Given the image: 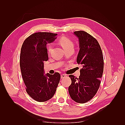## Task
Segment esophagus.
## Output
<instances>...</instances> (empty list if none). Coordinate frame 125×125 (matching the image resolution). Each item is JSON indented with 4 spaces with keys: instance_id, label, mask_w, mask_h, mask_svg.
<instances>
[{
    "instance_id": "34e87169",
    "label": "esophagus",
    "mask_w": 125,
    "mask_h": 125,
    "mask_svg": "<svg viewBox=\"0 0 125 125\" xmlns=\"http://www.w3.org/2000/svg\"><path fill=\"white\" fill-rule=\"evenodd\" d=\"M66 77H67V75H65V74H62V75H61V79H62V78H64Z\"/></svg>"
}]
</instances>
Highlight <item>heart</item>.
<instances>
[{"instance_id":"obj_1","label":"heart","mask_w":125,"mask_h":125,"mask_svg":"<svg viewBox=\"0 0 125 125\" xmlns=\"http://www.w3.org/2000/svg\"><path fill=\"white\" fill-rule=\"evenodd\" d=\"M59 43L62 46L63 49H67L69 48L73 47V42L71 41L69 39L65 36H63L62 38H61L58 41ZM52 50V47L51 46H49L48 47V52H49L51 51Z\"/></svg>"}]
</instances>
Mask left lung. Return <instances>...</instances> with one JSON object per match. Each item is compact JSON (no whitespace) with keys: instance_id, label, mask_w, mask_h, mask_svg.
Listing matches in <instances>:
<instances>
[{"instance_id":"1","label":"left lung","mask_w":125,"mask_h":125,"mask_svg":"<svg viewBox=\"0 0 125 125\" xmlns=\"http://www.w3.org/2000/svg\"><path fill=\"white\" fill-rule=\"evenodd\" d=\"M77 37L79 50L77 62L82 65L78 78L69 76L71 84L69 86L70 96L75 102L83 104L94 96L100 84L104 70L103 52L98 42L86 31H74Z\"/></svg>"}]
</instances>
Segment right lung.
<instances>
[{"mask_svg":"<svg viewBox=\"0 0 125 125\" xmlns=\"http://www.w3.org/2000/svg\"><path fill=\"white\" fill-rule=\"evenodd\" d=\"M57 34L38 32L23 42L21 49L20 66L26 92L33 99L44 102L53 97L59 83V73L44 74V62L48 60L47 44L54 41Z\"/></svg>","mask_w":125,"mask_h":125,"instance_id":"obj_1","label":"right lung"}]
</instances>
